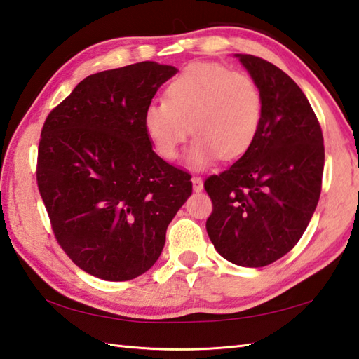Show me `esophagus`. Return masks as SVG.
Here are the masks:
<instances>
[{
  "label": "esophagus",
  "instance_id": "1",
  "mask_svg": "<svg viewBox=\"0 0 359 359\" xmlns=\"http://www.w3.org/2000/svg\"><path fill=\"white\" fill-rule=\"evenodd\" d=\"M191 182H193V189H194V191H201V189L203 188V182H202L201 177H198V175H194V177L191 179Z\"/></svg>",
  "mask_w": 359,
  "mask_h": 359
}]
</instances>
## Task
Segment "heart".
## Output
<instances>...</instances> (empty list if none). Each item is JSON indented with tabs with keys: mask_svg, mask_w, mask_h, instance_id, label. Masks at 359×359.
Returning <instances> with one entry per match:
<instances>
[{
	"mask_svg": "<svg viewBox=\"0 0 359 359\" xmlns=\"http://www.w3.org/2000/svg\"><path fill=\"white\" fill-rule=\"evenodd\" d=\"M263 118V97L254 77L219 63H194L165 88V100L143 114V128L154 152L175 160L193 132L188 151L193 168L219 157H241L254 143Z\"/></svg>",
	"mask_w": 359,
	"mask_h": 359,
	"instance_id": "b5f03b06",
	"label": "heart"
}]
</instances>
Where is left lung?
I'll use <instances>...</instances> for the list:
<instances>
[{"instance_id": "obj_1", "label": "left lung", "mask_w": 359, "mask_h": 359, "mask_svg": "<svg viewBox=\"0 0 359 359\" xmlns=\"http://www.w3.org/2000/svg\"><path fill=\"white\" fill-rule=\"evenodd\" d=\"M263 97L254 143L203 188L213 203L207 233L230 263L262 268L286 255L306 230L322 189L325 149L306 96L278 67L236 54Z\"/></svg>"}]
</instances>
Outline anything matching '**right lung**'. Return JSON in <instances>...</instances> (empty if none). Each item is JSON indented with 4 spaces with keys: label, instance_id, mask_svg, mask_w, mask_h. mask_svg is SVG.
<instances>
[{
    "label": "right lung",
    "instance_id": "right-lung-1",
    "mask_svg": "<svg viewBox=\"0 0 359 359\" xmlns=\"http://www.w3.org/2000/svg\"><path fill=\"white\" fill-rule=\"evenodd\" d=\"M177 69L140 62L86 77L45 119L37 185L55 240L82 271L109 282L157 262L191 175L160 158L143 128Z\"/></svg>",
    "mask_w": 359,
    "mask_h": 359
}]
</instances>
